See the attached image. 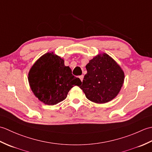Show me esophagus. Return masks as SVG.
Wrapping results in <instances>:
<instances>
[{"mask_svg":"<svg viewBox=\"0 0 152 152\" xmlns=\"http://www.w3.org/2000/svg\"><path fill=\"white\" fill-rule=\"evenodd\" d=\"M79 78H80V80H81V81L82 82V81H83V75L80 76H79Z\"/></svg>","mask_w":152,"mask_h":152,"instance_id":"34e87169","label":"esophagus"}]
</instances>
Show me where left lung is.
Listing matches in <instances>:
<instances>
[{
	"label": "left lung",
	"instance_id": "8db88e82",
	"mask_svg": "<svg viewBox=\"0 0 152 152\" xmlns=\"http://www.w3.org/2000/svg\"><path fill=\"white\" fill-rule=\"evenodd\" d=\"M88 71L80 86L87 99L95 103H106L114 99L124 81V72L108 55L95 57L86 65Z\"/></svg>",
	"mask_w": 152,
	"mask_h": 152
}]
</instances>
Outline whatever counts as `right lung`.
Here are the masks:
<instances>
[{
  "mask_svg": "<svg viewBox=\"0 0 152 152\" xmlns=\"http://www.w3.org/2000/svg\"><path fill=\"white\" fill-rule=\"evenodd\" d=\"M28 82L34 95L48 105L57 104L66 99L74 86L81 84L63 59L47 53L38 59L28 73Z\"/></svg>",
  "mask_w": 152,
  "mask_h": 152,
  "instance_id": "right-lung-1",
  "label": "right lung"
}]
</instances>
